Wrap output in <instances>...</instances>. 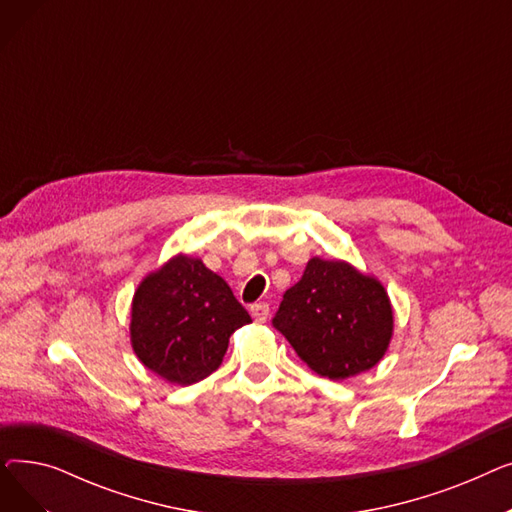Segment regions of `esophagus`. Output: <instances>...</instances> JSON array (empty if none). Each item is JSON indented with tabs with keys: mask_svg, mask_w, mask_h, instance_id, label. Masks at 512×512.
I'll list each match as a JSON object with an SVG mask.
<instances>
[{
	"mask_svg": "<svg viewBox=\"0 0 512 512\" xmlns=\"http://www.w3.org/2000/svg\"><path fill=\"white\" fill-rule=\"evenodd\" d=\"M251 317L255 319V321H259V324H263V321L270 317V305L267 303H255V305H251Z\"/></svg>",
	"mask_w": 512,
	"mask_h": 512,
	"instance_id": "1",
	"label": "esophagus"
}]
</instances>
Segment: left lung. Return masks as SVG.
<instances>
[{
    "mask_svg": "<svg viewBox=\"0 0 512 512\" xmlns=\"http://www.w3.org/2000/svg\"><path fill=\"white\" fill-rule=\"evenodd\" d=\"M274 328L321 378L346 380L386 355L394 313L382 282L340 259H309L284 292Z\"/></svg>",
    "mask_w": 512,
    "mask_h": 512,
    "instance_id": "1",
    "label": "left lung"
}]
</instances>
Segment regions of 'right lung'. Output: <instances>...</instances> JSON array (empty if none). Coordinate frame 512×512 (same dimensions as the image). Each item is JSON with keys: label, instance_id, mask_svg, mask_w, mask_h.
Wrapping results in <instances>:
<instances>
[{"label": "right lung", "instance_id": "right-lung-1", "mask_svg": "<svg viewBox=\"0 0 512 512\" xmlns=\"http://www.w3.org/2000/svg\"><path fill=\"white\" fill-rule=\"evenodd\" d=\"M251 324L230 286L197 257L176 255L145 276L130 309L139 361L170 384H195L222 365L234 330Z\"/></svg>", "mask_w": 512, "mask_h": 512}]
</instances>
